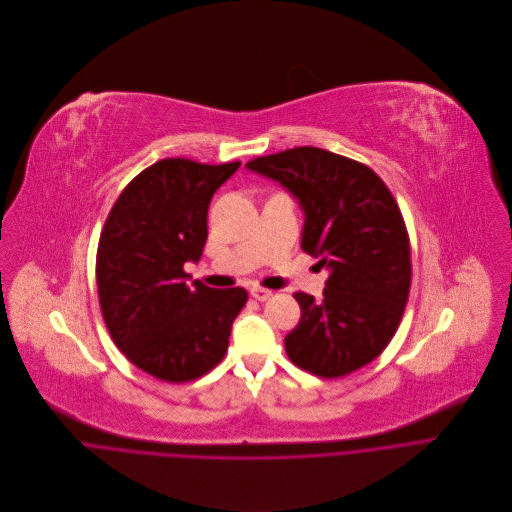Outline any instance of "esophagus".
<instances>
[{
	"instance_id": "obj_1",
	"label": "esophagus",
	"mask_w": 512,
	"mask_h": 512,
	"mask_svg": "<svg viewBox=\"0 0 512 512\" xmlns=\"http://www.w3.org/2000/svg\"><path fill=\"white\" fill-rule=\"evenodd\" d=\"M271 295H273V291L263 289V287H253V289H251V297L257 299V301H267Z\"/></svg>"
}]
</instances>
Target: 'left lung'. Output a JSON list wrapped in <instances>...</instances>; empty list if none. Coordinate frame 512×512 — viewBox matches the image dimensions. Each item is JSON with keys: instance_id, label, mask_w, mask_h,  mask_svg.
Returning <instances> with one entry per match:
<instances>
[{"instance_id": "8db88e82", "label": "left lung", "mask_w": 512, "mask_h": 512, "mask_svg": "<svg viewBox=\"0 0 512 512\" xmlns=\"http://www.w3.org/2000/svg\"><path fill=\"white\" fill-rule=\"evenodd\" d=\"M247 168L297 199L301 249L329 273L321 299L293 295L301 319L285 335L289 360L321 378L360 370L390 344L410 293V239L398 203L372 168L315 146Z\"/></svg>"}]
</instances>
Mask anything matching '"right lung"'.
<instances>
[{"instance_id": "right-lung-1", "label": "right lung", "mask_w": 512, "mask_h": 512, "mask_svg": "<svg viewBox=\"0 0 512 512\" xmlns=\"http://www.w3.org/2000/svg\"><path fill=\"white\" fill-rule=\"evenodd\" d=\"M239 166L158 160L128 183L102 229L96 283L106 327L158 380L181 384L213 370L247 301L243 287L189 283L183 269L201 259L211 199Z\"/></svg>"}]
</instances>
